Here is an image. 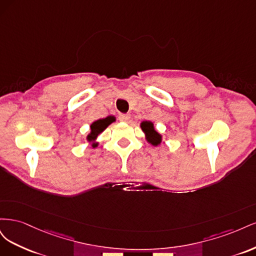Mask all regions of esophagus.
I'll return each mask as SVG.
<instances>
[{
	"mask_svg": "<svg viewBox=\"0 0 256 256\" xmlns=\"http://www.w3.org/2000/svg\"><path fill=\"white\" fill-rule=\"evenodd\" d=\"M118 118H120V122H129V120H130V115H129V114H120Z\"/></svg>",
	"mask_w": 256,
	"mask_h": 256,
	"instance_id": "34e87169",
	"label": "esophagus"
}]
</instances>
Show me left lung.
<instances>
[{"label":"left lung","instance_id":"1","mask_svg":"<svg viewBox=\"0 0 256 256\" xmlns=\"http://www.w3.org/2000/svg\"><path fill=\"white\" fill-rule=\"evenodd\" d=\"M140 127L145 134L146 141L152 146H159L162 142V134H160L154 128V122L150 120H143Z\"/></svg>","mask_w":256,"mask_h":256}]
</instances>
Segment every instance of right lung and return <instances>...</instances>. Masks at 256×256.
<instances>
[{"label": "right lung", "instance_id": "add662e5", "mask_svg": "<svg viewBox=\"0 0 256 256\" xmlns=\"http://www.w3.org/2000/svg\"><path fill=\"white\" fill-rule=\"evenodd\" d=\"M115 122V116L110 115L106 116V118H100L90 124V134L86 136V141L92 146V148H97L99 142H97L98 136L102 134L104 131L106 129L108 126H110L112 122Z\"/></svg>", "mask_w": 256, "mask_h": 256}]
</instances>
